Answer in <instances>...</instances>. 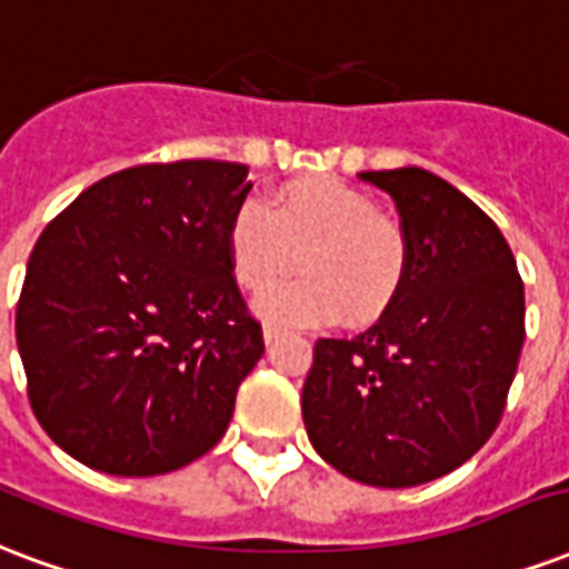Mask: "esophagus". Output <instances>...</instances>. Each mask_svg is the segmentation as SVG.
Listing matches in <instances>:
<instances>
[{
  "label": "esophagus",
  "instance_id": "1",
  "mask_svg": "<svg viewBox=\"0 0 569 569\" xmlns=\"http://www.w3.org/2000/svg\"><path fill=\"white\" fill-rule=\"evenodd\" d=\"M281 336V327L279 323H263V339L267 341H276Z\"/></svg>",
  "mask_w": 569,
  "mask_h": 569
}]
</instances>
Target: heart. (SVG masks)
I'll return each mask as SVG.
<instances>
[{"mask_svg":"<svg viewBox=\"0 0 569 569\" xmlns=\"http://www.w3.org/2000/svg\"><path fill=\"white\" fill-rule=\"evenodd\" d=\"M233 276L249 293L300 263L302 276L272 288L260 311L276 320H378L408 276V237L360 188L330 177L293 179L269 209L246 200L228 228Z\"/></svg>","mask_w":569,"mask_h":569,"instance_id":"obj_1","label":"heart"}]
</instances>
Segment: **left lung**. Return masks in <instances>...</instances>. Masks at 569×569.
I'll use <instances>...</instances> for the list:
<instances>
[{
  "mask_svg": "<svg viewBox=\"0 0 569 569\" xmlns=\"http://www.w3.org/2000/svg\"><path fill=\"white\" fill-rule=\"evenodd\" d=\"M360 179L396 200L408 276L369 330L315 341L302 420L336 471L408 489L456 471L498 429L525 288L498 224L450 182L422 168Z\"/></svg>",
  "mask_w": 569,
  "mask_h": 569,
  "instance_id": "1",
  "label": "left lung"
}]
</instances>
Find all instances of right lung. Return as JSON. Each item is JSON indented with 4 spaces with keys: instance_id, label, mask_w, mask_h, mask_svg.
<instances>
[{
    "instance_id": "1",
    "label": "right lung",
    "mask_w": 569,
    "mask_h": 569,
    "mask_svg": "<svg viewBox=\"0 0 569 569\" xmlns=\"http://www.w3.org/2000/svg\"><path fill=\"white\" fill-rule=\"evenodd\" d=\"M246 177V164L212 158L126 168L38 237L17 348L41 429L77 462L156 477L228 431L263 353L228 249Z\"/></svg>"
}]
</instances>
